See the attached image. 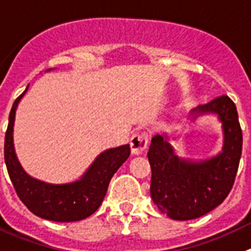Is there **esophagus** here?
I'll list each match as a JSON object with an SVG mask.
<instances>
[{
	"instance_id": "obj_1",
	"label": "esophagus",
	"mask_w": 251,
	"mask_h": 251,
	"mask_svg": "<svg viewBox=\"0 0 251 251\" xmlns=\"http://www.w3.org/2000/svg\"><path fill=\"white\" fill-rule=\"evenodd\" d=\"M148 134L147 132H136L132 135L131 140H130V147H131V152L135 155L143 154L144 150L148 147Z\"/></svg>"
}]
</instances>
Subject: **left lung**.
Masks as SVG:
<instances>
[{"label":"left lung","mask_w":251,"mask_h":251,"mask_svg":"<svg viewBox=\"0 0 251 251\" xmlns=\"http://www.w3.org/2000/svg\"><path fill=\"white\" fill-rule=\"evenodd\" d=\"M193 112L219 116L224 130L222 152L201 162L180 159L167 135H155L148 151L152 201L160 212L178 221L198 219L224 202L234 186L243 150L236 106L228 96L216 97Z\"/></svg>","instance_id":"left-lung-1"}]
</instances>
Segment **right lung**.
I'll return each mask as SVG.
<instances>
[{"mask_svg": "<svg viewBox=\"0 0 251 251\" xmlns=\"http://www.w3.org/2000/svg\"><path fill=\"white\" fill-rule=\"evenodd\" d=\"M50 71V69H48ZM27 88L15 100L8 117L5 136V163L17 196L34 215L55 222L87 219L99 210L111 178L130 156V145L101 152L79 180L67 184H49L26 173L14 149V123L17 104Z\"/></svg>", "mask_w": 251, "mask_h": 251, "instance_id": "1", "label": "right lung"}]
</instances>
